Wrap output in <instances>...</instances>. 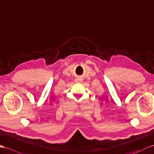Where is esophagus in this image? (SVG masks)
Masks as SVG:
<instances>
[{
  "instance_id": "esophagus-1",
  "label": "esophagus",
  "mask_w": 154,
  "mask_h": 154,
  "mask_svg": "<svg viewBox=\"0 0 154 154\" xmlns=\"http://www.w3.org/2000/svg\"><path fill=\"white\" fill-rule=\"evenodd\" d=\"M75 81H76L77 82H81L82 81V80L81 78H77L76 79H75Z\"/></svg>"
}]
</instances>
